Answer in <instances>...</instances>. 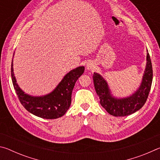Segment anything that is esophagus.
Here are the masks:
<instances>
[{"instance_id": "34e87169", "label": "esophagus", "mask_w": 160, "mask_h": 160, "mask_svg": "<svg viewBox=\"0 0 160 160\" xmlns=\"http://www.w3.org/2000/svg\"><path fill=\"white\" fill-rule=\"evenodd\" d=\"M95 68V65L93 63V62L90 61L88 62V64H87V69L88 70H93Z\"/></svg>"}]
</instances>
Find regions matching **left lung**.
<instances>
[{
	"label": "left lung",
	"mask_w": 160,
	"mask_h": 160,
	"mask_svg": "<svg viewBox=\"0 0 160 160\" xmlns=\"http://www.w3.org/2000/svg\"><path fill=\"white\" fill-rule=\"evenodd\" d=\"M152 66L149 53L141 85L132 95L125 98H116L111 94L109 85L101 75L94 72L93 80L100 104L109 114L114 116H126L141 109L145 104L152 82Z\"/></svg>",
	"instance_id": "8db88e82"
}]
</instances>
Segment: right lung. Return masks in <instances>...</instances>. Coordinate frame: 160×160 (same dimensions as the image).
I'll list each match as a JSON object with an SVG mask.
<instances>
[{"label":"right lung","instance_id":"add662e5","mask_svg":"<svg viewBox=\"0 0 160 160\" xmlns=\"http://www.w3.org/2000/svg\"><path fill=\"white\" fill-rule=\"evenodd\" d=\"M85 67L80 66L70 70L51 93L34 97L24 92L18 86L11 63L13 87L22 105L32 114L46 119H55L63 116L71 104L72 91L78 78L82 75Z\"/></svg>","mask_w":160,"mask_h":160}]
</instances>
